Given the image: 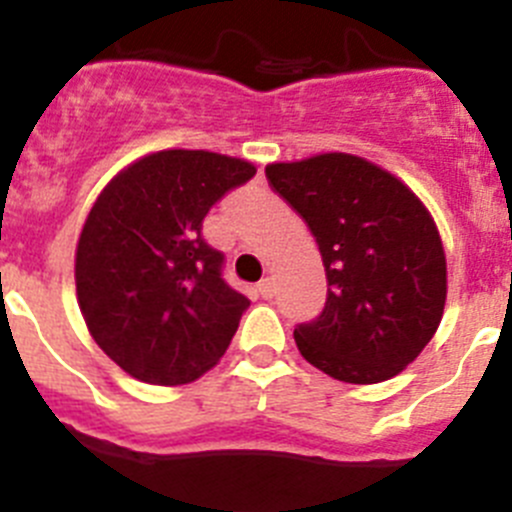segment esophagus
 Instances as JSON below:
<instances>
[{"label":"esophagus","instance_id":"esophagus-1","mask_svg":"<svg viewBox=\"0 0 512 512\" xmlns=\"http://www.w3.org/2000/svg\"><path fill=\"white\" fill-rule=\"evenodd\" d=\"M259 294L264 299H274L276 297V284L274 279H261L259 281Z\"/></svg>","mask_w":512,"mask_h":512}]
</instances>
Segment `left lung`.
<instances>
[{"label": "left lung", "instance_id": "left-lung-1", "mask_svg": "<svg viewBox=\"0 0 512 512\" xmlns=\"http://www.w3.org/2000/svg\"><path fill=\"white\" fill-rule=\"evenodd\" d=\"M320 246L327 302L294 327L307 363L345 383H381L426 348L442 322L447 259L429 210L391 172L317 154L266 167Z\"/></svg>", "mask_w": 512, "mask_h": 512}]
</instances>
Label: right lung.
Returning <instances> with one entry per match:
<instances>
[{
  "label": "right lung",
  "instance_id": "right-lung-1",
  "mask_svg": "<svg viewBox=\"0 0 512 512\" xmlns=\"http://www.w3.org/2000/svg\"><path fill=\"white\" fill-rule=\"evenodd\" d=\"M253 175L243 159L167 149L119 172L88 213L75 251L78 304L98 348L139 381L190 383L231 345L251 302L223 279L203 220Z\"/></svg>",
  "mask_w": 512,
  "mask_h": 512
}]
</instances>
